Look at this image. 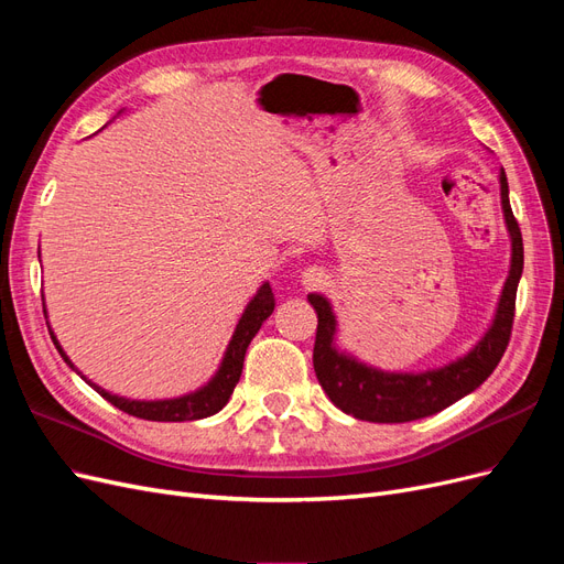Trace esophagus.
<instances>
[{
    "mask_svg": "<svg viewBox=\"0 0 564 564\" xmlns=\"http://www.w3.org/2000/svg\"><path fill=\"white\" fill-rule=\"evenodd\" d=\"M301 284L305 289H319V286L327 284V275H324L319 268H305L301 272Z\"/></svg>",
    "mask_w": 564,
    "mask_h": 564,
    "instance_id": "esophagus-1",
    "label": "esophagus"
}]
</instances>
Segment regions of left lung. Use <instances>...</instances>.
Instances as JSON below:
<instances>
[{
    "label": "left lung",
    "mask_w": 564,
    "mask_h": 564,
    "mask_svg": "<svg viewBox=\"0 0 564 564\" xmlns=\"http://www.w3.org/2000/svg\"><path fill=\"white\" fill-rule=\"evenodd\" d=\"M501 209L510 237V270L491 324L477 344L456 360L423 371H388L362 362L338 346V319L327 296L308 294L317 313L313 365L322 390L340 409L360 421L404 423L433 416L480 388L506 352L516 317V294L522 278L524 249L518 220L510 209L506 172H499Z\"/></svg>",
    "instance_id": "8db88e82"
}]
</instances>
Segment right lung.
Here are the masks:
<instances>
[{"instance_id": "right-lung-1", "label": "right lung", "mask_w": 564, "mask_h": 564, "mask_svg": "<svg viewBox=\"0 0 564 564\" xmlns=\"http://www.w3.org/2000/svg\"><path fill=\"white\" fill-rule=\"evenodd\" d=\"M42 301H44V294H42ZM272 311H275V296H272L270 282H263L259 286V292H256L251 296V301L245 305V313H242L240 322L235 324L230 344H228V348L224 352V360H220L214 377L204 386H199L197 390L185 392V395H178V398H169V400H131V398L115 395V392H108L106 388H100L98 383L84 377V373L73 365L70 357L65 355L54 329H51L48 319H46V327H48L51 340H54V346L61 352L65 365L73 371H77L79 377L87 381L100 398H106L117 409H122V412L145 419V421H197V419L214 416L216 412H220V409L228 404L237 381H240V377H242L245 355H247L251 338L259 334L261 324L272 315ZM44 317H46V305H44Z\"/></svg>"}]
</instances>
